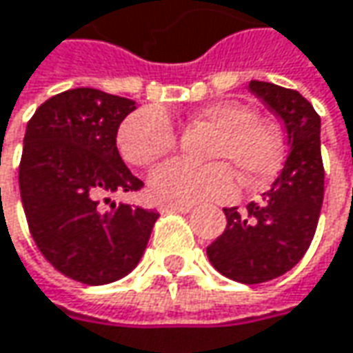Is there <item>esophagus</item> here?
<instances>
[{
    "mask_svg": "<svg viewBox=\"0 0 353 353\" xmlns=\"http://www.w3.org/2000/svg\"><path fill=\"white\" fill-rule=\"evenodd\" d=\"M159 212H177V214H188L192 212V205H172V203H161Z\"/></svg>",
    "mask_w": 353,
    "mask_h": 353,
    "instance_id": "esophagus-1",
    "label": "esophagus"
}]
</instances>
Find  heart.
Segmentation results:
<instances>
[{"label": "heart", "mask_w": 353, "mask_h": 353, "mask_svg": "<svg viewBox=\"0 0 353 353\" xmlns=\"http://www.w3.org/2000/svg\"><path fill=\"white\" fill-rule=\"evenodd\" d=\"M218 130L208 157L219 159L194 165L170 159L150 176V192L157 201L172 205H196L201 201H223L236 196L238 172L245 183H259L278 174L283 159L280 134L258 114L238 101H216L194 114ZM176 145L170 117L157 108H141L130 114L117 130V148L132 165H150Z\"/></svg>", "instance_id": "obj_1"}]
</instances>
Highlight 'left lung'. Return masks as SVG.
I'll use <instances>...</instances> for the list:
<instances>
[{
  "mask_svg": "<svg viewBox=\"0 0 353 353\" xmlns=\"http://www.w3.org/2000/svg\"><path fill=\"white\" fill-rule=\"evenodd\" d=\"M250 92L281 119L288 157L259 203L250 201L243 212L223 208L228 225L205 252L221 276L239 283H263L290 272L316 234L323 201L321 121L296 90L254 79Z\"/></svg>",
  "mask_w": 353,
  "mask_h": 353,
  "instance_id": "left-lung-1",
  "label": "left lung"
}]
</instances>
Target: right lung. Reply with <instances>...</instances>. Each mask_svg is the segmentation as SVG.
<instances>
[{
    "label": "right lung",
    "mask_w": 353,
    "mask_h": 353,
    "mask_svg": "<svg viewBox=\"0 0 353 353\" xmlns=\"http://www.w3.org/2000/svg\"><path fill=\"white\" fill-rule=\"evenodd\" d=\"M134 110V99L77 88L50 97L28 121L19 192L32 238L57 272L88 285L128 276L159 218L139 205L103 208L110 194L143 188L115 145Z\"/></svg>",
    "instance_id": "right-lung-1"
}]
</instances>
